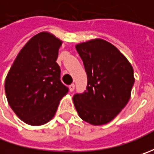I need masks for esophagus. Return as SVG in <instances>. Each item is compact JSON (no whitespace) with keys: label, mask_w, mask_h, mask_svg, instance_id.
<instances>
[{"label":"esophagus","mask_w":154,"mask_h":154,"mask_svg":"<svg viewBox=\"0 0 154 154\" xmlns=\"http://www.w3.org/2000/svg\"><path fill=\"white\" fill-rule=\"evenodd\" d=\"M74 88H75V85H74V84H71V85L69 86V91H70V92H73L74 90Z\"/></svg>","instance_id":"1"}]
</instances>
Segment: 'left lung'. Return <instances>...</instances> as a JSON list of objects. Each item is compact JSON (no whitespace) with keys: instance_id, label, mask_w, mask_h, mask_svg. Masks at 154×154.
<instances>
[{"instance_id":"8db88e82","label":"left lung","mask_w":154,"mask_h":154,"mask_svg":"<svg viewBox=\"0 0 154 154\" xmlns=\"http://www.w3.org/2000/svg\"><path fill=\"white\" fill-rule=\"evenodd\" d=\"M87 75L86 90L74 95L80 117L92 125L112 121L127 104L134 86V69L115 46L92 39L75 46Z\"/></svg>"}]
</instances>
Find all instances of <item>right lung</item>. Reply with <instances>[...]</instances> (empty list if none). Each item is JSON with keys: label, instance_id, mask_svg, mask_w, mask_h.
I'll return each mask as SVG.
<instances>
[{"label": "right lung", "instance_id": "obj_1", "mask_svg": "<svg viewBox=\"0 0 154 154\" xmlns=\"http://www.w3.org/2000/svg\"><path fill=\"white\" fill-rule=\"evenodd\" d=\"M62 44L46 32L35 35L20 51L7 75L8 102L27 124L39 126L51 121L60 100L68 93L56 63Z\"/></svg>", "mask_w": 154, "mask_h": 154}]
</instances>
